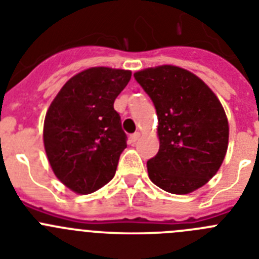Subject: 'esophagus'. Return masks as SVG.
I'll return each mask as SVG.
<instances>
[{
  "label": "esophagus",
  "instance_id": "esophagus-1",
  "mask_svg": "<svg viewBox=\"0 0 259 259\" xmlns=\"http://www.w3.org/2000/svg\"><path fill=\"white\" fill-rule=\"evenodd\" d=\"M130 139H131L132 143H136V141L140 139V134H139V132H135L134 135H131V137H130Z\"/></svg>",
  "mask_w": 259,
  "mask_h": 259
}]
</instances>
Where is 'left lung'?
I'll return each mask as SVG.
<instances>
[{
  "label": "left lung",
  "instance_id": "left-lung-1",
  "mask_svg": "<svg viewBox=\"0 0 259 259\" xmlns=\"http://www.w3.org/2000/svg\"><path fill=\"white\" fill-rule=\"evenodd\" d=\"M157 110L159 150L146 166L157 187L187 194L219 170L228 148V120L211 89L189 71L158 66L134 74Z\"/></svg>",
  "mask_w": 259,
  "mask_h": 259
}]
</instances>
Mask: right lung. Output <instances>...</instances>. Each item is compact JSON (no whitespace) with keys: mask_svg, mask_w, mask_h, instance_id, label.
I'll list each match as a JSON object with an SVG mask.
<instances>
[{"mask_svg":"<svg viewBox=\"0 0 259 259\" xmlns=\"http://www.w3.org/2000/svg\"><path fill=\"white\" fill-rule=\"evenodd\" d=\"M131 71L92 67L71 77L48 109L44 146L53 172L79 194L113 179L127 136L114 101Z\"/></svg>","mask_w":259,"mask_h":259,"instance_id":"obj_1","label":"right lung"}]
</instances>
